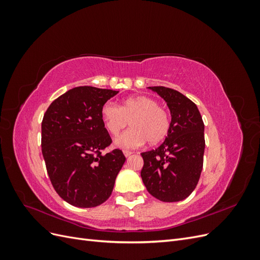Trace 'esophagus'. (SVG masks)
I'll return each mask as SVG.
<instances>
[{
  "mask_svg": "<svg viewBox=\"0 0 260 260\" xmlns=\"http://www.w3.org/2000/svg\"><path fill=\"white\" fill-rule=\"evenodd\" d=\"M123 154H124L125 157H129V156H131L133 153H132L131 151H128V149H123Z\"/></svg>",
  "mask_w": 260,
  "mask_h": 260,
  "instance_id": "esophagus-1",
  "label": "esophagus"
}]
</instances>
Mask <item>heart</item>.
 Instances as JSON below:
<instances>
[{
	"label": "heart",
	"instance_id": "obj_1",
	"mask_svg": "<svg viewBox=\"0 0 260 260\" xmlns=\"http://www.w3.org/2000/svg\"><path fill=\"white\" fill-rule=\"evenodd\" d=\"M105 128L113 136L119 135L129 123L132 128L115 140L121 148H136L146 141L157 144L167 137L170 129V117L166 109L153 99L133 96L124 100L121 107L107 102L101 109Z\"/></svg>",
	"mask_w": 260,
	"mask_h": 260
}]
</instances>
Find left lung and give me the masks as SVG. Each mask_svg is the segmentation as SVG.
I'll return each mask as SVG.
<instances>
[{
    "label": "left lung",
    "instance_id": "8db88e82",
    "mask_svg": "<svg viewBox=\"0 0 260 260\" xmlns=\"http://www.w3.org/2000/svg\"><path fill=\"white\" fill-rule=\"evenodd\" d=\"M165 100L171 121L164 142L144 152L141 177L148 193L161 202H180L198 185L203 169L205 138L198 106L166 86H148Z\"/></svg>",
    "mask_w": 260,
    "mask_h": 260
}]
</instances>
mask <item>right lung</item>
Instances as JSON below:
<instances>
[{
    "label": "right lung",
    "mask_w": 260,
    "mask_h": 260,
    "mask_svg": "<svg viewBox=\"0 0 260 260\" xmlns=\"http://www.w3.org/2000/svg\"><path fill=\"white\" fill-rule=\"evenodd\" d=\"M119 91L77 86L52 102L42 120V154L55 191L68 204L90 208L111 196L125 161L120 149L102 154L112 139L101 109Z\"/></svg>",
    "instance_id": "1"
}]
</instances>
